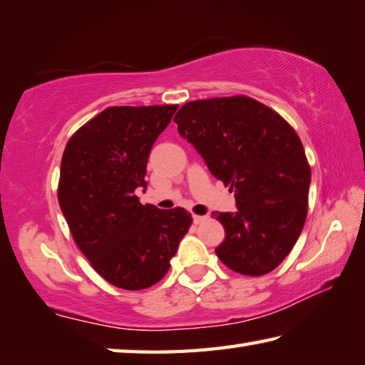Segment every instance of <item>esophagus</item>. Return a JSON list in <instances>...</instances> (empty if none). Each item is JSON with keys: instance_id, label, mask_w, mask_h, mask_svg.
I'll list each match as a JSON object with an SVG mask.
<instances>
[{"instance_id": "esophagus-1", "label": "esophagus", "mask_w": 365, "mask_h": 365, "mask_svg": "<svg viewBox=\"0 0 365 365\" xmlns=\"http://www.w3.org/2000/svg\"><path fill=\"white\" fill-rule=\"evenodd\" d=\"M207 220V215H196L193 214V222L195 224H202V222Z\"/></svg>"}]
</instances>
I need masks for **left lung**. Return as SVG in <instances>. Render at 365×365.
<instances>
[{
    "instance_id": "left-lung-1",
    "label": "left lung",
    "mask_w": 365,
    "mask_h": 365,
    "mask_svg": "<svg viewBox=\"0 0 365 365\" xmlns=\"http://www.w3.org/2000/svg\"><path fill=\"white\" fill-rule=\"evenodd\" d=\"M174 122L237 201V212H212L225 228L215 255L242 275L269 274L293 250L307 215L311 168L298 133L243 95L190 101Z\"/></svg>"
}]
</instances>
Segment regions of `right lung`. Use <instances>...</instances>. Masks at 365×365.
Wrapping results in <instances>:
<instances>
[{
	"label": "right lung",
	"mask_w": 365,
	"mask_h": 365,
	"mask_svg": "<svg viewBox=\"0 0 365 365\" xmlns=\"http://www.w3.org/2000/svg\"><path fill=\"white\" fill-rule=\"evenodd\" d=\"M168 106H113L67 141L58 200L78 250L110 285L143 289L168 274L191 225L183 207L143 206L151 148L175 114Z\"/></svg>",
	"instance_id": "add662e5"
}]
</instances>
